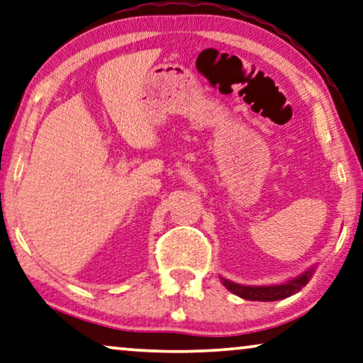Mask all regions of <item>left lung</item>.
I'll use <instances>...</instances> for the list:
<instances>
[{
	"label": "left lung",
	"instance_id": "left-lung-1",
	"mask_svg": "<svg viewBox=\"0 0 363 363\" xmlns=\"http://www.w3.org/2000/svg\"><path fill=\"white\" fill-rule=\"evenodd\" d=\"M313 272H315V269L310 267L303 274L296 275V277L277 285H241V284L231 282V280L223 279V277H220V280L221 284L231 291V294L241 296V298L245 300L275 301V300H284L286 296L298 294L303 286L310 282Z\"/></svg>",
	"mask_w": 363,
	"mask_h": 363
}]
</instances>
